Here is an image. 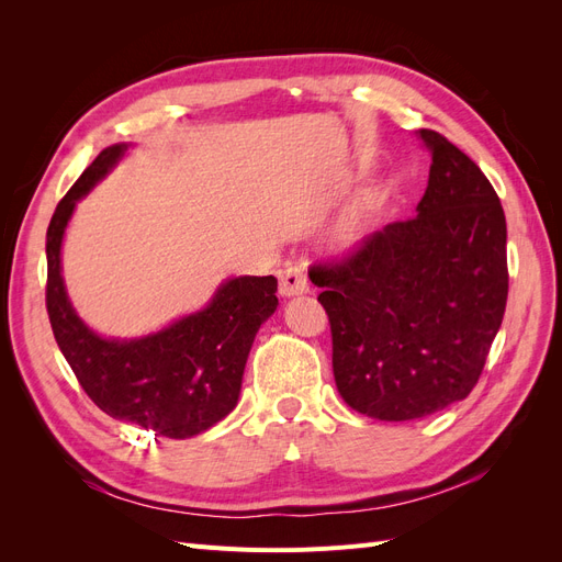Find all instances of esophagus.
I'll list each match as a JSON object with an SVG mask.
<instances>
[{
  "label": "esophagus",
  "instance_id": "1",
  "mask_svg": "<svg viewBox=\"0 0 562 562\" xmlns=\"http://www.w3.org/2000/svg\"><path fill=\"white\" fill-rule=\"evenodd\" d=\"M279 293L283 297H293V295H302L310 293V281L307 274L300 267H288L279 274Z\"/></svg>",
  "mask_w": 562,
  "mask_h": 562
}]
</instances>
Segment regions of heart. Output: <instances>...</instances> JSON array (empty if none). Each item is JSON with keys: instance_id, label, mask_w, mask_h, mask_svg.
Wrapping results in <instances>:
<instances>
[{"instance_id": "1", "label": "heart", "mask_w": 562, "mask_h": 562, "mask_svg": "<svg viewBox=\"0 0 562 562\" xmlns=\"http://www.w3.org/2000/svg\"><path fill=\"white\" fill-rule=\"evenodd\" d=\"M372 213H375V199L372 196L356 199L330 227L326 236V246L337 255H347L359 248L368 236Z\"/></svg>"}]
</instances>
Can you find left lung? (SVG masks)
Wrapping results in <instances>:
<instances>
[{
    "label": "left lung",
    "mask_w": 562,
    "mask_h": 562,
    "mask_svg": "<svg viewBox=\"0 0 562 562\" xmlns=\"http://www.w3.org/2000/svg\"><path fill=\"white\" fill-rule=\"evenodd\" d=\"M429 184L417 215L375 232L337 267H312L349 407L411 422L471 394L506 293V217L490 180L443 135L419 128Z\"/></svg>",
    "instance_id": "1"
}]
</instances>
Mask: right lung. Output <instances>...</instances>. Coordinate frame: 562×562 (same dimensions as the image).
I'll return each mask as SVG.
<instances>
[{
	"label": "right lung",
	"instance_id": "right-lung-1",
	"mask_svg": "<svg viewBox=\"0 0 562 562\" xmlns=\"http://www.w3.org/2000/svg\"><path fill=\"white\" fill-rule=\"evenodd\" d=\"M131 145L100 151L50 217L46 310L56 342L89 398L114 419L184 440L225 419L241 394L250 347L277 312L274 277H232L206 307L140 337H105L83 321L63 279V241L77 201L105 180Z\"/></svg>",
	"mask_w": 562,
	"mask_h": 562
}]
</instances>
